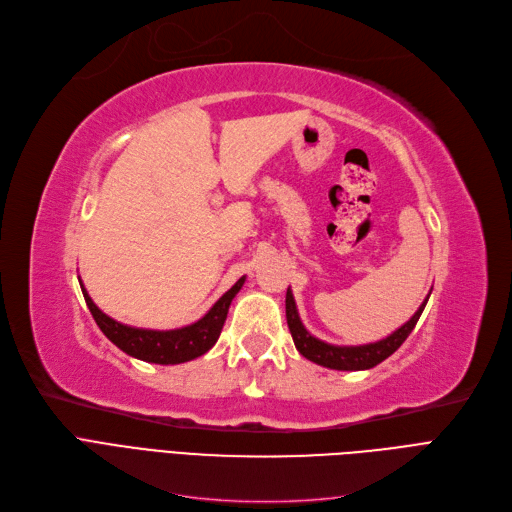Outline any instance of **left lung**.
<instances>
[{"label":"left lung","mask_w":512,"mask_h":512,"mask_svg":"<svg viewBox=\"0 0 512 512\" xmlns=\"http://www.w3.org/2000/svg\"><path fill=\"white\" fill-rule=\"evenodd\" d=\"M428 298H430V294H428ZM428 298L421 303V307L415 311V315L407 324L394 330L390 337H385L377 343H368V345H330V343L315 339L313 334L307 332V328L303 326L301 317H298V309H296L290 288L286 292V320H288V328L292 332L296 349L301 351V356H305L307 360L320 364V366H326V368H334V370H366V368L377 366L385 358H390L394 351L404 341H407V337L413 332V328L419 320V315L424 313Z\"/></svg>","instance_id":"1"}]
</instances>
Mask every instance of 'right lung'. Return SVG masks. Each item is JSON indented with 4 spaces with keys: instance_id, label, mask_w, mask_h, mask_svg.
<instances>
[{
    "instance_id": "right-lung-1",
    "label": "right lung",
    "mask_w": 512,
    "mask_h": 512,
    "mask_svg": "<svg viewBox=\"0 0 512 512\" xmlns=\"http://www.w3.org/2000/svg\"><path fill=\"white\" fill-rule=\"evenodd\" d=\"M243 281L245 277H241L231 290L224 292L220 296V301L211 307L199 322L184 328H175V330H146V328H133L127 324H120L112 320L110 315H105L93 303V298L84 290L82 281H80V288L84 294V301L88 309H91L101 332L116 347L125 351V354L137 360L152 362V364H182L203 356L205 351H209L216 345L226 320L228 307H231L233 298L241 290Z\"/></svg>"
}]
</instances>
